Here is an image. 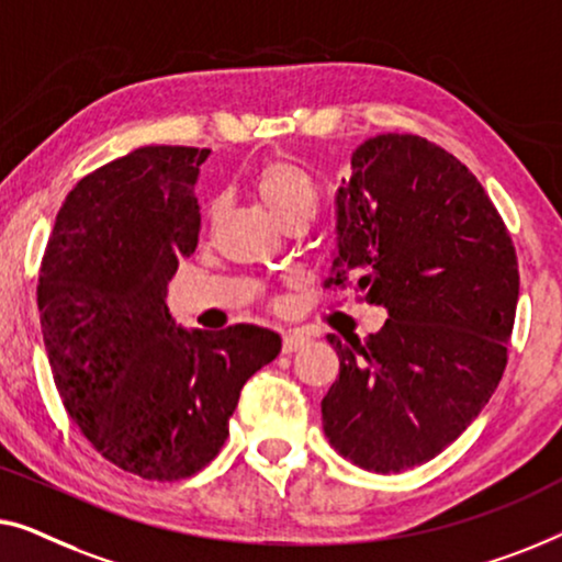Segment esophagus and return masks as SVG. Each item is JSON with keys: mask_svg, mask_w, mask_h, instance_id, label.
<instances>
[{"mask_svg": "<svg viewBox=\"0 0 562 562\" xmlns=\"http://www.w3.org/2000/svg\"><path fill=\"white\" fill-rule=\"evenodd\" d=\"M307 344V336L300 334V330H290V334L282 336V353H295Z\"/></svg>", "mask_w": 562, "mask_h": 562, "instance_id": "obj_1", "label": "esophagus"}]
</instances>
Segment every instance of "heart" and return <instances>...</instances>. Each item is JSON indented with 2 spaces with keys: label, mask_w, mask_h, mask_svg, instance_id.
Here are the masks:
<instances>
[{
  "label": "heart",
  "mask_w": 562,
  "mask_h": 562,
  "mask_svg": "<svg viewBox=\"0 0 562 562\" xmlns=\"http://www.w3.org/2000/svg\"><path fill=\"white\" fill-rule=\"evenodd\" d=\"M251 188L282 226L297 218L311 221L318 205V191L311 176L303 170V165L288 157H272L259 165L251 176Z\"/></svg>",
  "instance_id": "heart-1"
}]
</instances>
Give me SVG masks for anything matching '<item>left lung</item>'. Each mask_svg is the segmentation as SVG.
Wrapping results in <instances>:
<instances>
[{
	"label": "left lung",
	"instance_id": "left-lung-1",
	"mask_svg": "<svg viewBox=\"0 0 562 562\" xmlns=\"http://www.w3.org/2000/svg\"><path fill=\"white\" fill-rule=\"evenodd\" d=\"M336 195L338 255L323 288L384 305L379 334L341 344L321 402L338 453L400 473L446 450L502 382L517 251L476 176L417 134H376Z\"/></svg>",
	"mask_w": 562,
	"mask_h": 562
}]
</instances>
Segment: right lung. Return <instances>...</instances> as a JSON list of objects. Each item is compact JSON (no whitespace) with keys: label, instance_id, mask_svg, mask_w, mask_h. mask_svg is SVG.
Returning <instances> with one entry per match:
<instances>
[{"label":"right lung","instance_id":"right-lung-1","mask_svg":"<svg viewBox=\"0 0 562 562\" xmlns=\"http://www.w3.org/2000/svg\"><path fill=\"white\" fill-rule=\"evenodd\" d=\"M209 149L149 145L101 165L60 205L37 280L63 405L106 461L147 481L209 465L247 379L280 353L267 328H176L168 282L199 244Z\"/></svg>","mask_w":562,"mask_h":562}]
</instances>
